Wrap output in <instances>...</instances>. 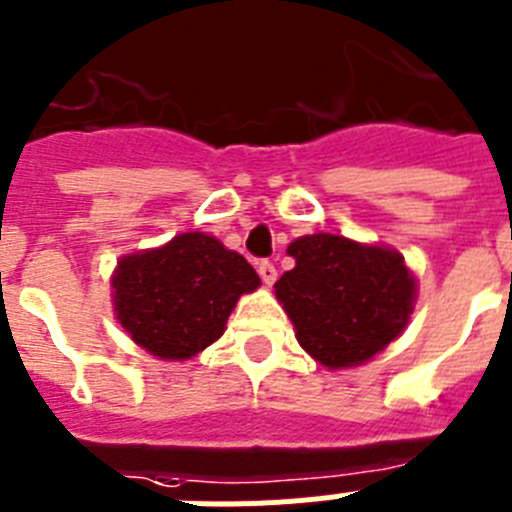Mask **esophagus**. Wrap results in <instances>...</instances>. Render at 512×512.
I'll return each mask as SVG.
<instances>
[{
  "instance_id": "esophagus-1",
  "label": "esophagus",
  "mask_w": 512,
  "mask_h": 512,
  "mask_svg": "<svg viewBox=\"0 0 512 512\" xmlns=\"http://www.w3.org/2000/svg\"><path fill=\"white\" fill-rule=\"evenodd\" d=\"M259 274H261V282H264L266 287H271V284L277 282V266L271 264V261H261Z\"/></svg>"
}]
</instances>
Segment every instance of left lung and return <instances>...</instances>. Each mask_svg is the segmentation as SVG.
<instances>
[{"instance_id":"obj_1","label":"left lung","mask_w":512,"mask_h":512,"mask_svg":"<svg viewBox=\"0 0 512 512\" xmlns=\"http://www.w3.org/2000/svg\"><path fill=\"white\" fill-rule=\"evenodd\" d=\"M295 269L274 284L297 341L328 369L359 366L400 336L415 305L402 253L333 233L289 243Z\"/></svg>"}]
</instances>
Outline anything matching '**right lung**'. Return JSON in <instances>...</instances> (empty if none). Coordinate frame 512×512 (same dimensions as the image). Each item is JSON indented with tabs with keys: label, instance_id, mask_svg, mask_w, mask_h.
<instances>
[{
	"label": "right lung",
	"instance_id": "add662e5",
	"mask_svg": "<svg viewBox=\"0 0 512 512\" xmlns=\"http://www.w3.org/2000/svg\"><path fill=\"white\" fill-rule=\"evenodd\" d=\"M261 279L215 235L182 233L151 251L122 256L112 274L115 318L148 354L184 361L223 336L241 295Z\"/></svg>",
	"mask_w": 512,
	"mask_h": 512
}]
</instances>
